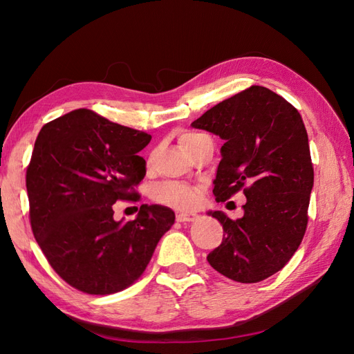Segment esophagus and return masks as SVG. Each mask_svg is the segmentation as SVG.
Segmentation results:
<instances>
[{
  "label": "esophagus",
  "instance_id": "obj_1",
  "mask_svg": "<svg viewBox=\"0 0 354 354\" xmlns=\"http://www.w3.org/2000/svg\"><path fill=\"white\" fill-rule=\"evenodd\" d=\"M176 218L180 223H187V221H195L198 218V216L194 212H180V214H177Z\"/></svg>",
  "mask_w": 354,
  "mask_h": 354
}]
</instances>
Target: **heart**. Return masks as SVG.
<instances>
[{"label":"heart","mask_w":354,"mask_h":354,"mask_svg":"<svg viewBox=\"0 0 354 354\" xmlns=\"http://www.w3.org/2000/svg\"><path fill=\"white\" fill-rule=\"evenodd\" d=\"M198 136L199 134L192 133L180 136V145L185 147ZM152 196L156 202L164 203V205L177 209H190L196 205L199 198V189L196 186L177 183V181H165V183H160L153 189Z\"/></svg>","instance_id":"obj_1"}]
</instances>
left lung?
<instances>
[{"label": "left lung", "mask_w": 354, "mask_h": 354, "mask_svg": "<svg viewBox=\"0 0 354 354\" xmlns=\"http://www.w3.org/2000/svg\"><path fill=\"white\" fill-rule=\"evenodd\" d=\"M192 127L224 140L212 194L224 202L243 190V217L208 214L223 242L207 257L218 273L255 283L291 260L307 227L313 164L301 115L279 94L252 85L207 111Z\"/></svg>", "instance_id": "8db88e82"}]
</instances>
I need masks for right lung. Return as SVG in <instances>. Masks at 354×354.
Instances as JSON below:
<instances>
[{
	"label": "right lung",
	"instance_id": "obj_1",
	"mask_svg": "<svg viewBox=\"0 0 354 354\" xmlns=\"http://www.w3.org/2000/svg\"><path fill=\"white\" fill-rule=\"evenodd\" d=\"M152 136L77 109L46 124L26 171L30 227L56 273L91 295L120 292L140 277L176 214L142 205L115 221L116 201H136L146 176L138 156Z\"/></svg>",
	"mask_w": 354,
	"mask_h": 354
}]
</instances>
